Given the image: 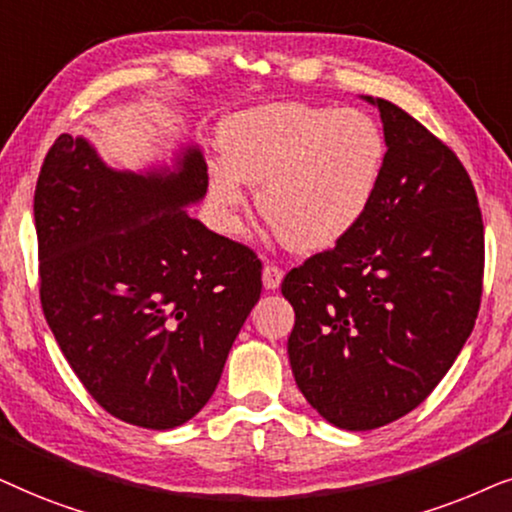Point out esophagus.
Here are the masks:
<instances>
[{
  "mask_svg": "<svg viewBox=\"0 0 512 512\" xmlns=\"http://www.w3.org/2000/svg\"><path fill=\"white\" fill-rule=\"evenodd\" d=\"M283 281V271L276 267V264H267L262 271V283L267 290H276Z\"/></svg>",
  "mask_w": 512,
  "mask_h": 512,
  "instance_id": "34e87169",
  "label": "esophagus"
}]
</instances>
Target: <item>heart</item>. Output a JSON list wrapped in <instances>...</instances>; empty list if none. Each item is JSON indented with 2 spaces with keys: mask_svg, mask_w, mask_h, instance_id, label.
<instances>
[{
  "mask_svg": "<svg viewBox=\"0 0 512 512\" xmlns=\"http://www.w3.org/2000/svg\"><path fill=\"white\" fill-rule=\"evenodd\" d=\"M224 161L208 173L210 199L231 217L245 206V182L283 241L316 252L349 236L370 208L384 170L386 140L353 107L274 102L238 112L222 128Z\"/></svg>",
  "mask_w": 512,
  "mask_h": 512,
  "instance_id": "b5f03b06",
  "label": "heart"
}]
</instances>
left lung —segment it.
Masks as SVG:
<instances>
[{
    "mask_svg": "<svg viewBox=\"0 0 512 512\" xmlns=\"http://www.w3.org/2000/svg\"><path fill=\"white\" fill-rule=\"evenodd\" d=\"M377 192L349 236L283 278L295 309L290 367L309 405L344 431L405 417L473 332L485 227L473 182L445 142L384 98Z\"/></svg>",
    "mask_w": 512,
    "mask_h": 512,
    "instance_id": "left-lung-1",
    "label": "left lung"
}]
</instances>
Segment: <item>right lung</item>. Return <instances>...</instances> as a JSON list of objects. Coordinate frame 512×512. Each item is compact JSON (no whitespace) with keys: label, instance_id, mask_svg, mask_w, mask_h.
I'll list each match as a JSON object with an SVG mask.
<instances>
[{"label":"right lung","instance_id":"right-lung-1","mask_svg":"<svg viewBox=\"0 0 512 512\" xmlns=\"http://www.w3.org/2000/svg\"><path fill=\"white\" fill-rule=\"evenodd\" d=\"M208 189L196 145L173 168L114 170L63 133L34 189L39 297L53 337L95 403L126 424L168 431L222 377L262 292V262L187 206Z\"/></svg>","mask_w":512,"mask_h":512}]
</instances>
